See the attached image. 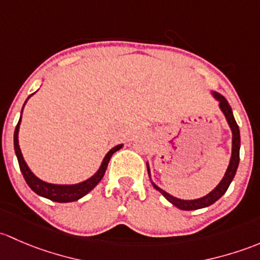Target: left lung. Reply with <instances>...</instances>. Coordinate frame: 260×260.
Wrapping results in <instances>:
<instances>
[{
    "label": "left lung",
    "mask_w": 260,
    "mask_h": 260,
    "mask_svg": "<svg viewBox=\"0 0 260 260\" xmlns=\"http://www.w3.org/2000/svg\"><path fill=\"white\" fill-rule=\"evenodd\" d=\"M213 95L215 96V99H218V100H219V106H220L221 111H223L224 115H225L226 121H228L230 129H232V133H233L232 157H230L229 167L225 171V175H224V178L221 179V181L219 183V185L216 186V188L214 189L213 191H210L209 194L205 195V197H203V198H200V199L181 200V199H178V198L171 197L170 194H168L167 191H164V190L160 189L159 186H156L154 183H152V185H154V188L156 189L157 191L161 192V194L164 195V197L167 198L168 200H169L171 204H174L175 207H178L179 209H181V210L202 209V208L209 207V205L214 204L216 200L220 199V198L224 195V192L228 190L230 183H232L233 178H234L235 173H237L238 165H239V149H240L239 126H238L237 121H235L234 115H233V111H232V108H230V105H229L228 101H226V99L224 98L223 95H220V93H218V92H214ZM148 173L150 174L149 167H148Z\"/></svg>",
    "instance_id": "obj_1"
}]
</instances>
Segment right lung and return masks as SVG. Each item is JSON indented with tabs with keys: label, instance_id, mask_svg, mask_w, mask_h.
<instances>
[{
	"label": "right lung",
	"instance_id": "right-lung-1",
	"mask_svg": "<svg viewBox=\"0 0 260 260\" xmlns=\"http://www.w3.org/2000/svg\"><path fill=\"white\" fill-rule=\"evenodd\" d=\"M20 122H21V117L20 120H18L17 125H16L15 135H13V145H15V152H16V156H17L21 173H22L27 185L30 186L36 194H39L40 197L47 198V199L52 200V202L70 203V202H75V200L80 199V198H82L84 195H86L87 192L91 191V190L95 188V186L99 184V181L103 179L112 154L122 148V145H116L115 148H112L110 151L106 154V156L104 157L103 164H101L100 169H99L98 173H96L92 178L87 179L86 181H82V183L80 184H75V185H56V184H49L40 180L39 178H36V176L32 174V171L28 169L25 160H23L20 146H18V129H20Z\"/></svg>",
	"mask_w": 260,
	"mask_h": 260
}]
</instances>
